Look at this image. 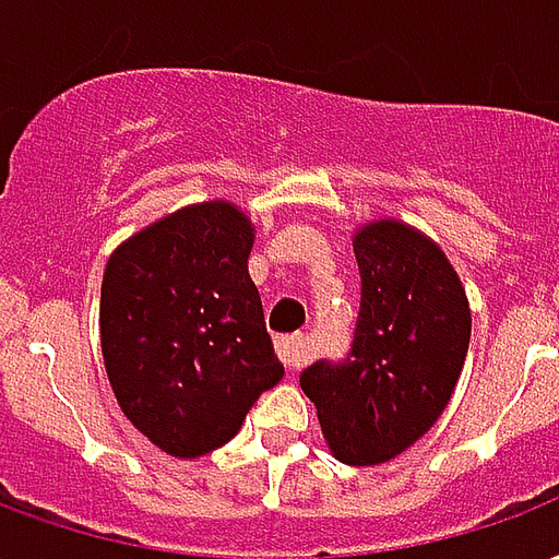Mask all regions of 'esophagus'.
I'll list each match as a JSON object with an SVG mask.
<instances>
[{
    "mask_svg": "<svg viewBox=\"0 0 559 559\" xmlns=\"http://www.w3.org/2000/svg\"><path fill=\"white\" fill-rule=\"evenodd\" d=\"M275 346H278V358L284 361V367H290V370L308 361V346L301 337H278Z\"/></svg>",
    "mask_w": 559,
    "mask_h": 559,
    "instance_id": "1",
    "label": "esophagus"
}]
</instances>
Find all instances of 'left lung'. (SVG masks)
<instances>
[{
    "instance_id": "8db88e82",
    "label": "left lung",
    "mask_w": 559,
    "mask_h": 559,
    "mask_svg": "<svg viewBox=\"0 0 559 559\" xmlns=\"http://www.w3.org/2000/svg\"><path fill=\"white\" fill-rule=\"evenodd\" d=\"M361 308L343 361L299 376L322 436L346 465H379L427 436L468 355L471 308L444 251L382 218L353 239Z\"/></svg>"
}]
</instances>
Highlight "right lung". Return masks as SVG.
Wrapping results in <instances>:
<instances>
[{
  "label": "right lung",
  "mask_w": 559,
  "mask_h": 559,
  "mask_svg": "<svg viewBox=\"0 0 559 559\" xmlns=\"http://www.w3.org/2000/svg\"><path fill=\"white\" fill-rule=\"evenodd\" d=\"M254 227L227 201L153 222L115 248L100 290V346L118 406L168 456L195 459L237 436L281 382L248 275Z\"/></svg>",
  "instance_id": "1"
}]
</instances>
